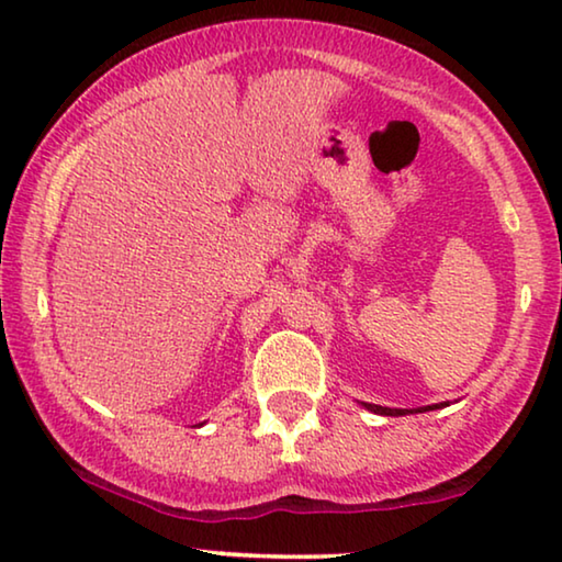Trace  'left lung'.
Masks as SVG:
<instances>
[{"instance_id":"1","label":"left lung","mask_w":562,"mask_h":562,"mask_svg":"<svg viewBox=\"0 0 562 562\" xmlns=\"http://www.w3.org/2000/svg\"><path fill=\"white\" fill-rule=\"evenodd\" d=\"M361 406L368 408V412L373 414H381V416H406V414H424V412H434V408H441L447 404H434V406H422V408H389V406H379V404H366V401H361Z\"/></svg>"}]
</instances>
